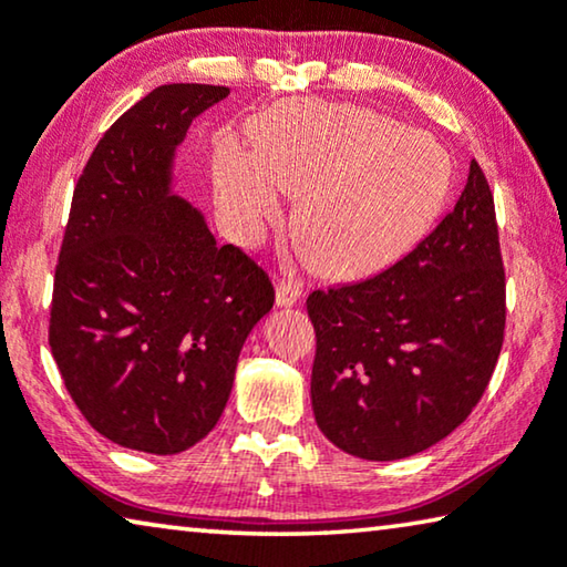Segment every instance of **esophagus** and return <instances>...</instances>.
<instances>
[{"label": "esophagus", "instance_id": "34e87169", "mask_svg": "<svg viewBox=\"0 0 567 567\" xmlns=\"http://www.w3.org/2000/svg\"><path fill=\"white\" fill-rule=\"evenodd\" d=\"M302 295V285L298 280H280L277 282V305L280 308H290V305H298Z\"/></svg>", "mask_w": 567, "mask_h": 567}]
</instances>
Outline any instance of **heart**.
I'll return each instance as SVG.
<instances>
[{
    "label": "heart",
    "instance_id": "b5f03b06",
    "mask_svg": "<svg viewBox=\"0 0 567 567\" xmlns=\"http://www.w3.org/2000/svg\"><path fill=\"white\" fill-rule=\"evenodd\" d=\"M212 156L217 202L237 237L255 241L299 196L295 235L330 277L375 272L426 235L452 184V158L434 136L346 103H287Z\"/></svg>",
    "mask_w": 567,
    "mask_h": 567
}]
</instances>
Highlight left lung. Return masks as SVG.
Masks as SVG:
<instances>
[{
    "label": "left lung",
    "instance_id": "obj_1",
    "mask_svg": "<svg viewBox=\"0 0 567 567\" xmlns=\"http://www.w3.org/2000/svg\"><path fill=\"white\" fill-rule=\"evenodd\" d=\"M505 298L494 196L472 158L460 202L406 257L368 280L310 292V396L322 434L371 462L442 442L489 385Z\"/></svg>",
    "mask_w": 567,
    "mask_h": 567
}]
</instances>
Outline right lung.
Returning a JSON list of instances; mask_svg holds the SVG:
<instances>
[{
	"label": "right lung",
	"mask_w": 567,
	"mask_h": 567,
	"mask_svg": "<svg viewBox=\"0 0 567 567\" xmlns=\"http://www.w3.org/2000/svg\"><path fill=\"white\" fill-rule=\"evenodd\" d=\"M229 87L151 90L97 141L55 265L50 348L75 406L125 449L178 454L217 426L275 287L171 194L188 125Z\"/></svg>",
	"instance_id": "add662e5"
}]
</instances>
